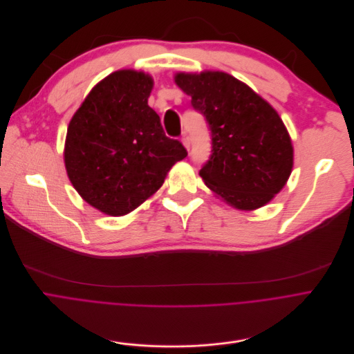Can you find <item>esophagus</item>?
I'll return each mask as SVG.
<instances>
[{
    "mask_svg": "<svg viewBox=\"0 0 354 354\" xmlns=\"http://www.w3.org/2000/svg\"><path fill=\"white\" fill-rule=\"evenodd\" d=\"M181 142H183V145L187 148V151H189V145H191V142H189V136H188L187 133H183V136H181Z\"/></svg>",
    "mask_w": 354,
    "mask_h": 354,
    "instance_id": "obj_1",
    "label": "esophagus"
}]
</instances>
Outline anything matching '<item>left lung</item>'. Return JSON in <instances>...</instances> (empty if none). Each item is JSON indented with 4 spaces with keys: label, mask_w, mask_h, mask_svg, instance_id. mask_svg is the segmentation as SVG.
Listing matches in <instances>:
<instances>
[{
    "label": "left lung",
    "mask_w": 354,
    "mask_h": 354,
    "mask_svg": "<svg viewBox=\"0 0 354 354\" xmlns=\"http://www.w3.org/2000/svg\"><path fill=\"white\" fill-rule=\"evenodd\" d=\"M176 84L209 127L212 153L199 170L205 184L237 209L266 205L293 167L289 132L276 110L234 77L180 73Z\"/></svg>",
    "instance_id": "obj_1"
}]
</instances>
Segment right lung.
Segmentation results:
<instances>
[{
  "label": "right lung",
  "mask_w": 354,
  "mask_h": 354,
  "mask_svg": "<svg viewBox=\"0 0 354 354\" xmlns=\"http://www.w3.org/2000/svg\"><path fill=\"white\" fill-rule=\"evenodd\" d=\"M153 80L121 69L86 96L66 131L64 162L78 194L110 216H122L165 183L174 163L187 156L166 136L148 97Z\"/></svg>",
  "instance_id": "obj_1"
}]
</instances>
